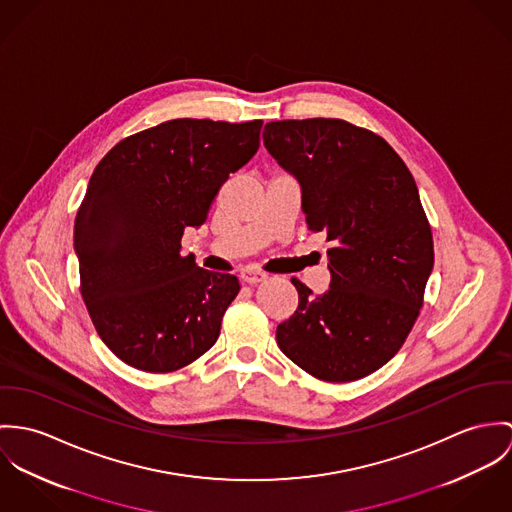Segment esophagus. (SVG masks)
<instances>
[{
  "label": "esophagus",
  "instance_id": "obj_1",
  "mask_svg": "<svg viewBox=\"0 0 512 512\" xmlns=\"http://www.w3.org/2000/svg\"><path fill=\"white\" fill-rule=\"evenodd\" d=\"M239 279H241L243 283L259 284L263 283L267 277H265L263 273H259V271H253V269H243V271L239 273Z\"/></svg>",
  "mask_w": 512,
  "mask_h": 512
}]
</instances>
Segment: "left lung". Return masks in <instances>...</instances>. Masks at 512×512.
I'll return each mask as SVG.
<instances>
[{"label": "left lung", "instance_id": "8db88e82", "mask_svg": "<svg viewBox=\"0 0 512 512\" xmlns=\"http://www.w3.org/2000/svg\"><path fill=\"white\" fill-rule=\"evenodd\" d=\"M265 149L300 184L312 233H326L330 288L298 290L277 343L306 373L357 381L395 357L422 308L434 243L418 188L395 149L343 119H284Z\"/></svg>", "mask_w": 512, "mask_h": 512}]
</instances>
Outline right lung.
Segmentation results:
<instances>
[{
    "mask_svg": "<svg viewBox=\"0 0 512 512\" xmlns=\"http://www.w3.org/2000/svg\"><path fill=\"white\" fill-rule=\"evenodd\" d=\"M263 121L171 119L119 141L92 174L74 222L82 298L102 341L147 373L206 353L239 292L233 275L180 255L231 172L259 149Z\"/></svg>",
    "mask_w": 512,
    "mask_h": 512,
    "instance_id": "1",
    "label": "right lung"
}]
</instances>
